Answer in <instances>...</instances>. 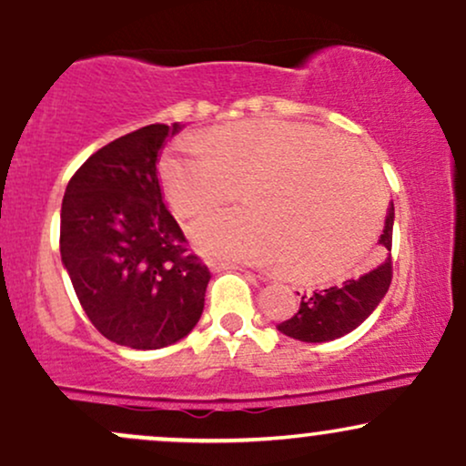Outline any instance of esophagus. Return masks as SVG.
I'll return each mask as SVG.
<instances>
[{
  "instance_id": "34e87169",
  "label": "esophagus",
  "mask_w": 466,
  "mask_h": 466,
  "mask_svg": "<svg viewBox=\"0 0 466 466\" xmlns=\"http://www.w3.org/2000/svg\"><path fill=\"white\" fill-rule=\"evenodd\" d=\"M229 269L245 271L243 267H238V265H234V263H215V265H212V271H229Z\"/></svg>"
}]
</instances>
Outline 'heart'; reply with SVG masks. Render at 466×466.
Listing matches in <instances>:
<instances>
[{
    "label": "heart",
    "mask_w": 466,
    "mask_h": 466,
    "mask_svg": "<svg viewBox=\"0 0 466 466\" xmlns=\"http://www.w3.org/2000/svg\"><path fill=\"white\" fill-rule=\"evenodd\" d=\"M157 177L170 210L197 217L240 186L245 210L192 223L206 256L278 263L302 280H335L370 249L383 215L381 181L366 153L307 122L248 117L168 148Z\"/></svg>",
    "instance_id": "heart-1"
}]
</instances>
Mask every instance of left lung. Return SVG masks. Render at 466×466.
Masks as SVG:
<instances>
[{"mask_svg": "<svg viewBox=\"0 0 466 466\" xmlns=\"http://www.w3.org/2000/svg\"><path fill=\"white\" fill-rule=\"evenodd\" d=\"M392 226H394V203L390 201L386 226L379 243L388 249L386 258L377 263L366 274L344 280L341 285L313 291L302 296L300 311L293 318L278 324L282 335L293 337L307 344H322V341L344 337L355 330L363 319H368L379 302L386 298L390 282H392Z\"/></svg>", "mask_w": 466, "mask_h": 466, "instance_id": "1", "label": "left lung"}]
</instances>
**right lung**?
<instances>
[{
  "label": "right lung",
  "instance_id": "obj_1",
  "mask_svg": "<svg viewBox=\"0 0 466 466\" xmlns=\"http://www.w3.org/2000/svg\"><path fill=\"white\" fill-rule=\"evenodd\" d=\"M175 125H148L96 151L69 179L61 260L106 339L155 350L184 339L203 313L210 271L164 206L157 162Z\"/></svg>",
  "mask_w": 466,
  "mask_h": 466
}]
</instances>
